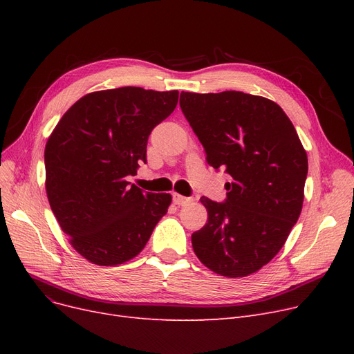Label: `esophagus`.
I'll return each mask as SVG.
<instances>
[{"label": "esophagus", "instance_id": "obj_1", "mask_svg": "<svg viewBox=\"0 0 354 354\" xmlns=\"http://www.w3.org/2000/svg\"><path fill=\"white\" fill-rule=\"evenodd\" d=\"M174 202H175V205L183 207V205H187V203L191 202V198H187V196L179 195V194H174Z\"/></svg>", "mask_w": 354, "mask_h": 354}]
</instances>
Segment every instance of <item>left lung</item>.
I'll list each match as a JSON object with an SVG mask.
<instances>
[{
  "mask_svg": "<svg viewBox=\"0 0 354 354\" xmlns=\"http://www.w3.org/2000/svg\"><path fill=\"white\" fill-rule=\"evenodd\" d=\"M180 109L207 152L231 175L224 203L201 198L208 221L192 234L211 271L247 277L280 252L299 219L308 171L306 149L275 102L243 91H182Z\"/></svg>",
  "mask_w": 354,
  "mask_h": 354,
  "instance_id": "left-lung-1",
  "label": "left lung"
}]
</instances>
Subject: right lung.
Segmentation results:
<instances>
[{
    "mask_svg": "<svg viewBox=\"0 0 354 354\" xmlns=\"http://www.w3.org/2000/svg\"><path fill=\"white\" fill-rule=\"evenodd\" d=\"M179 91L119 87L93 91L54 127L44 151L46 192L68 243L88 263L113 267L146 245L172 195L129 187L146 163L152 129L178 104Z\"/></svg>",
    "mask_w": 354,
    "mask_h": 354,
    "instance_id": "add662e5",
    "label": "right lung"
}]
</instances>
